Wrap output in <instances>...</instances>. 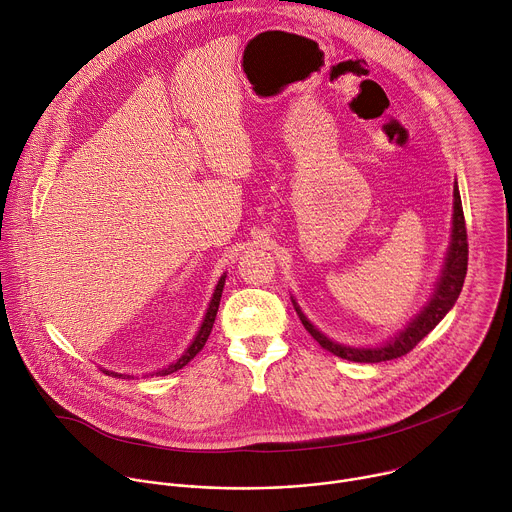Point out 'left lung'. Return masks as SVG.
Listing matches in <instances>:
<instances>
[{
	"instance_id": "8db88e82",
	"label": "left lung",
	"mask_w": 512,
	"mask_h": 512,
	"mask_svg": "<svg viewBox=\"0 0 512 512\" xmlns=\"http://www.w3.org/2000/svg\"><path fill=\"white\" fill-rule=\"evenodd\" d=\"M452 241L450 249L446 255V263L440 275V281L436 285L434 297L430 303L424 307V311L410 321V325L400 331L396 337H392V342L380 346V348H350V346H339L331 339H327L323 333H319L307 317L301 313V309L295 305V311L303 323V327L311 333L315 342L331 352L337 358H344L350 362H360V364H378V362H388L406 356L412 352L422 337H426L438 323L440 319L450 311V307L456 303L464 277H466V267H468V237H466V223H464V211H462V201L458 187H454V217H452ZM295 303V301H293Z\"/></svg>"
}]
</instances>
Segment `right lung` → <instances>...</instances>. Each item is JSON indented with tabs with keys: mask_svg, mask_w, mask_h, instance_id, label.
Returning <instances> with one entry per match:
<instances>
[{
	"mask_svg": "<svg viewBox=\"0 0 512 512\" xmlns=\"http://www.w3.org/2000/svg\"><path fill=\"white\" fill-rule=\"evenodd\" d=\"M223 285H225V275L219 279V283H217V289H215V293H213V299H211V303H209V309H207V315H205V319H203V325H201V329H199V333H197V337L193 339V344L187 348V352L173 364V366H168L166 370H162V372H154V374H173V372H177V370H181V368H185L201 350H203V346L207 344V339H209V335H211V329H213V323H215V317H217V311H219V301H221V293H223ZM106 372V370H104ZM108 376L112 374V376H122V374H114V372H106ZM152 374V376H154Z\"/></svg>",
	"mask_w": 512,
	"mask_h": 512,
	"instance_id": "obj_1",
	"label": "right lung"
}]
</instances>
